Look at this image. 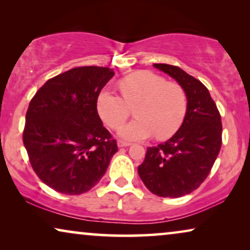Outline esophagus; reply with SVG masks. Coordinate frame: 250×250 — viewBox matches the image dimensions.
<instances>
[{"label":"esophagus","instance_id":"34e87169","mask_svg":"<svg viewBox=\"0 0 250 250\" xmlns=\"http://www.w3.org/2000/svg\"><path fill=\"white\" fill-rule=\"evenodd\" d=\"M117 146H119V148H123V146H131V143H129V142H124V141H118L117 142Z\"/></svg>","mask_w":250,"mask_h":250}]
</instances>
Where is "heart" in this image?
<instances>
[{"label": "heart", "mask_w": 250, "mask_h": 250, "mask_svg": "<svg viewBox=\"0 0 250 250\" xmlns=\"http://www.w3.org/2000/svg\"><path fill=\"white\" fill-rule=\"evenodd\" d=\"M122 97L104 90L97 100L98 114L110 128H117L134 107L136 119L119 128L121 138L140 141L155 135L163 140L172 136L182 124L187 111V95L182 86L167 82L160 75L139 70L118 82Z\"/></svg>", "instance_id": "1"}]
</instances>
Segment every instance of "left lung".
I'll use <instances>...</instances> for the list:
<instances>
[{
	"instance_id": "8db88e82",
	"label": "left lung",
	"mask_w": 250,
	"mask_h": 250,
	"mask_svg": "<svg viewBox=\"0 0 250 250\" xmlns=\"http://www.w3.org/2000/svg\"><path fill=\"white\" fill-rule=\"evenodd\" d=\"M168 74L187 95V112L177 132L166 142L146 148L138 172L153 194L179 198L199 188L210 173L222 146L220 111L207 87L180 67L153 63Z\"/></svg>"
}]
</instances>
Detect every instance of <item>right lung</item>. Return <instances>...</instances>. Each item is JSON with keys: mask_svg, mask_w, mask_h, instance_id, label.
<instances>
[{"mask_svg": "<svg viewBox=\"0 0 250 250\" xmlns=\"http://www.w3.org/2000/svg\"><path fill=\"white\" fill-rule=\"evenodd\" d=\"M114 75L107 67L73 68L47 81L30 100L23 146L36 175L58 192L91 190L118 151L97 109Z\"/></svg>", "mask_w": 250, "mask_h": 250, "instance_id": "1", "label": "right lung"}]
</instances>
